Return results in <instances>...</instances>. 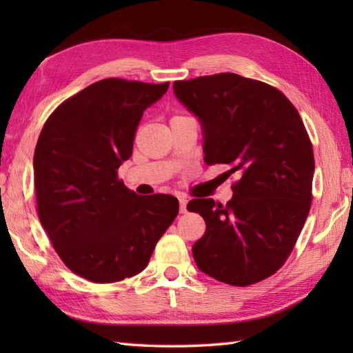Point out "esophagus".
<instances>
[{
  "mask_svg": "<svg viewBox=\"0 0 353 353\" xmlns=\"http://www.w3.org/2000/svg\"><path fill=\"white\" fill-rule=\"evenodd\" d=\"M186 205H188V200H185V199L179 200V211H181V214L186 212Z\"/></svg>",
  "mask_w": 353,
  "mask_h": 353,
  "instance_id": "34e87169",
  "label": "esophagus"
}]
</instances>
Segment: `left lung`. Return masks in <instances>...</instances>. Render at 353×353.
Wrapping results in <instances>:
<instances>
[{
  "label": "left lung",
  "mask_w": 353,
  "mask_h": 353,
  "mask_svg": "<svg viewBox=\"0 0 353 353\" xmlns=\"http://www.w3.org/2000/svg\"><path fill=\"white\" fill-rule=\"evenodd\" d=\"M172 89L199 119L205 162L239 176L226 206L212 199L186 206L206 223L194 261L235 287L265 279L288 258L311 208L316 165L302 118L276 88L234 72L174 81Z\"/></svg>",
  "instance_id": "obj_1"
}]
</instances>
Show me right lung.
<instances>
[{
    "label": "right lung",
    "instance_id": "obj_1",
    "mask_svg": "<svg viewBox=\"0 0 353 353\" xmlns=\"http://www.w3.org/2000/svg\"><path fill=\"white\" fill-rule=\"evenodd\" d=\"M161 85L104 79L63 101L37 139V214L65 265L97 283L141 273L179 214L168 194L141 197L118 181L147 108Z\"/></svg>",
    "mask_w": 353,
    "mask_h": 353
}]
</instances>
